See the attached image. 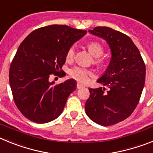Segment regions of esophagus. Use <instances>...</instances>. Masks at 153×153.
<instances>
[{
	"instance_id": "obj_1",
	"label": "esophagus",
	"mask_w": 153,
	"mask_h": 153,
	"mask_svg": "<svg viewBox=\"0 0 153 153\" xmlns=\"http://www.w3.org/2000/svg\"><path fill=\"white\" fill-rule=\"evenodd\" d=\"M83 86H84V85L82 84V83H77V84H76V87H77L78 89L82 88V87H83Z\"/></svg>"
}]
</instances>
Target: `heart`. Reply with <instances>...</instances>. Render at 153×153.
<instances>
[{
  "mask_svg": "<svg viewBox=\"0 0 153 153\" xmlns=\"http://www.w3.org/2000/svg\"><path fill=\"white\" fill-rule=\"evenodd\" d=\"M87 49L93 57H100L102 56L103 53V48L102 45L97 42H91L87 44ZM74 54H75V47L72 46L69 48L67 52V56H66L67 60H72L74 57ZM70 75L76 80L85 83L89 79V76H93V72L82 67H75L70 70Z\"/></svg>",
  "mask_w": 153,
  "mask_h": 153,
  "instance_id": "1",
  "label": "heart"
}]
</instances>
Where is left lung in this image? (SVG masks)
I'll return each mask as SVG.
<instances>
[{
    "mask_svg": "<svg viewBox=\"0 0 153 153\" xmlns=\"http://www.w3.org/2000/svg\"><path fill=\"white\" fill-rule=\"evenodd\" d=\"M89 32L106 40L111 51V60L97 80L109 90L89 89L90 95L85 110L96 123L114 125L128 118L136 109L145 84V63L127 35L107 27H97Z\"/></svg>",
    "mask_w": 153,
    "mask_h": 153,
    "instance_id": "obj_1",
    "label": "left lung"
}]
</instances>
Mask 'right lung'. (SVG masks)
Masks as SVG:
<instances>
[{
  "label": "right lung",
  "instance_id": "1",
  "mask_svg": "<svg viewBox=\"0 0 153 153\" xmlns=\"http://www.w3.org/2000/svg\"><path fill=\"white\" fill-rule=\"evenodd\" d=\"M86 33L54 24L33 30L19 46L10 64L9 82L16 106L28 120L46 123L61 114L76 82L69 79L55 85L49 81L50 76L61 71L68 49Z\"/></svg>",
  "mask_w": 153,
  "mask_h": 153
}]
</instances>
